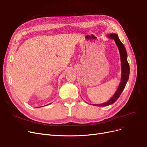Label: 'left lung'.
I'll use <instances>...</instances> for the list:
<instances>
[{"label":"left lung","instance_id":"8db88e82","mask_svg":"<svg viewBox=\"0 0 147 147\" xmlns=\"http://www.w3.org/2000/svg\"><path fill=\"white\" fill-rule=\"evenodd\" d=\"M107 37L111 39H113L115 41V44L118 47L120 55V59H121V80L118 88L115 92V93L114 95L106 102L100 104H91L95 106L98 107H105L110 105L113 103H114L117 101V99L120 96L121 92L124 90L126 84L128 81L129 73H130V67L129 65L127 62V54L126 50L124 45H123L121 42L120 40L118 35L115 33H111L109 34Z\"/></svg>","mask_w":147,"mask_h":147}]
</instances>
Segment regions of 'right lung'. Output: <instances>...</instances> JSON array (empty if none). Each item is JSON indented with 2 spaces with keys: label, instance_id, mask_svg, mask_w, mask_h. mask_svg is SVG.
Wrapping results in <instances>:
<instances>
[{
  "label": "right lung",
  "instance_id": "obj_1",
  "mask_svg": "<svg viewBox=\"0 0 147 147\" xmlns=\"http://www.w3.org/2000/svg\"><path fill=\"white\" fill-rule=\"evenodd\" d=\"M49 104H48V105H49ZM45 106H46V105H45Z\"/></svg>",
  "mask_w": 147,
  "mask_h": 147
}]
</instances>
